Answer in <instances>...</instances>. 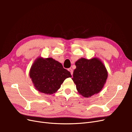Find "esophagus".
<instances>
[{"mask_svg": "<svg viewBox=\"0 0 132 132\" xmlns=\"http://www.w3.org/2000/svg\"><path fill=\"white\" fill-rule=\"evenodd\" d=\"M68 70L70 71V74H71V75H73V69H71V68H69L68 69Z\"/></svg>", "mask_w": 132, "mask_h": 132, "instance_id": "34e87169", "label": "esophagus"}]
</instances>
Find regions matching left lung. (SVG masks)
Masks as SVG:
<instances>
[{
	"label": "left lung",
	"mask_w": 132,
	"mask_h": 132,
	"mask_svg": "<svg viewBox=\"0 0 132 132\" xmlns=\"http://www.w3.org/2000/svg\"><path fill=\"white\" fill-rule=\"evenodd\" d=\"M72 80L79 93L89 97L98 93L106 82L108 73L100 60L81 58L75 62Z\"/></svg>",
	"instance_id": "1"
}]
</instances>
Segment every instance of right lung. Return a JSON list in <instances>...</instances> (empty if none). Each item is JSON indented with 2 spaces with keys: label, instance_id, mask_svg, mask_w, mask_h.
<instances>
[{
  "label": "right lung",
  "instance_id": "1",
  "mask_svg": "<svg viewBox=\"0 0 132 132\" xmlns=\"http://www.w3.org/2000/svg\"><path fill=\"white\" fill-rule=\"evenodd\" d=\"M30 77L38 91L51 95L55 93L64 80L71 75L57 61L52 58L39 57L31 67Z\"/></svg>",
  "mask_w": 132,
  "mask_h": 132
}]
</instances>
